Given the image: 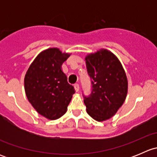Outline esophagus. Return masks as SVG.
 <instances>
[{
    "label": "esophagus",
    "instance_id": "esophagus-1",
    "mask_svg": "<svg viewBox=\"0 0 157 157\" xmlns=\"http://www.w3.org/2000/svg\"><path fill=\"white\" fill-rule=\"evenodd\" d=\"M74 89H75V90L77 92H78L79 90H80V86H79L78 83H76V84H74Z\"/></svg>",
    "mask_w": 157,
    "mask_h": 157
}]
</instances>
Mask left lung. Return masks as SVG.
<instances>
[{"label":"left lung","instance_id":"1","mask_svg":"<svg viewBox=\"0 0 157 157\" xmlns=\"http://www.w3.org/2000/svg\"><path fill=\"white\" fill-rule=\"evenodd\" d=\"M92 80V93L84 97L86 112L97 121L115 115L128 93V79L118 58L112 52L101 48L85 57Z\"/></svg>","mask_w":157,"mask_h":157}]
</instances>
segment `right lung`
Masks as SVG:
<instances>
[{"label": "right lung", "instance_id": "add662e5", "mask_svg": "<svg viewBox=\"0 0 157 157\" xmlns=\"http://www.w3.org/2000/svg\"><path fill=\"white\" fill-rule=\"evenodd\" d=\"M70 55L58 48L45 49L36 56L25 75L28 100L38 113L49 120L58 119L66 113L75 93L61 67Z\"/></svg>", "mask_w": 157, "mask_h": 157}]
</instances>
